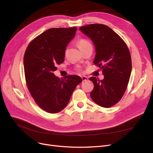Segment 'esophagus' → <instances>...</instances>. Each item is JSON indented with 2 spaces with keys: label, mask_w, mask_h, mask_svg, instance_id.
I'll return each instance as SVG.
<instances>
[{
  "label": "esophagus",
  "mask_w": 153,
  "mask_h": 153,
  "mask_svg": "<svg viewBox=\"0 0 153 153\" xmlns=\"http://www.w3.org/2000/svg\"><path fill=\"white\" fill-rule=\"evenodd\" d=\"M81 78H82V79L83 81H86V80H88V77L85 76H82Z\"/></svg>",
  "instance_id": "34e87169"
}]
</instances>
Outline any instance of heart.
Returning a JSON list of instances; mask_svg holds the SVG:
<instances>
[{
  "instance_id": "obj_1",
  "label": "heart",
  "mask_w": 153,
  "mask_h": 153,
  "mask_svg": "<svg viewBox=\"0 0 153 153\" xmlns=\"http://www.w3.org/2000/svg\"><path fill=\"white\" fill-rule=\"evenodd\" d=\"M77 45H78V48L80 49V50L85 48V47H88V46L91 45L89 41H88L87 40L84 39H81L80 40H78L77 42Z\"/></svg>"
}]
</instances>
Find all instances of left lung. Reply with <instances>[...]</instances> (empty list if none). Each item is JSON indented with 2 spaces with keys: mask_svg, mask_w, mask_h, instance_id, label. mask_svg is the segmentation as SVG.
<instances>
[{
  "mask_svg": "<svg viewBox=\"0 0 153 153\" xmlns=\"http://www.w3.org/2000/svg\"><path fill=\"white\" fill-rule=\"evenodd\" d=\"M79 30L93 42L96 53L93 62L104 75L102 80L89 78L94 84L91 97L100 106L110 108L121 100L128 84L131 72L129 49L121 37L105 25H87Z\"/></svg>",
  "mask_w": 153,
  "mask_h": 153,
  "instance_id": "1",
  "label": "left lung"
}]
</instances>
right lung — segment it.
<instances>
[{"mask_svg": "<svg viewBox=\"0 0 153 153\" xmlns=\"http://www.w3.org/2000/svg\"><path fill=\"white\" fill-rule=\"evenodd\" d=\"M77 28H52L32 40L27 47L24 66L27 88L35 102L50 114L61 112L73 91L82 82L78 75L59 78L53 74L64 61L66 47Z\"/></svg>", "mask_w": 153, "mask_h": 153, "instance_id": "right-lung-1", "label": "right lung"}]
</instances>
